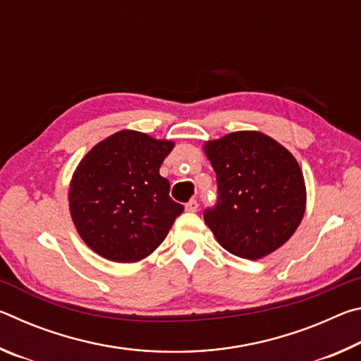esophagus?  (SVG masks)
I'll return each mask as SVG.
<instances>
[{
    "label": "esophagus",
    "mask_w": 361,
    "mask_h": 361,
    "mask_svg": "<svg viewBox=\"0 0 361 361\" xmlns=\"http://www.w3.org/2000/svg\"><path fill=\"white\" fill-rule=\"evenodd\" d=\"M197 207H199L197 200L191 199V200H189V202L186 204V210H188V212H195V210H197Z\"/></svg>",
    "instance_id": "1"
}]
</instances>
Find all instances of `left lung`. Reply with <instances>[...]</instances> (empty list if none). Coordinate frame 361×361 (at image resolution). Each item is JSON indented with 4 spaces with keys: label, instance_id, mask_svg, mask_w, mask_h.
I'll return each mask as SVG.
<instances>
[{
    "label": "left lung",
    "instance_id": "1",
    "mask_svg": "<svg viewBox=\"0 0 361 361\" xmlns=\"http://www.w3.org/2000/svg\"><path fill=\"white\" fill-rule=\"evenodd\" d=\"M218 197L204 219L229 253L259 259L295 234L305 210L304 176L296 159L259 132H234L207 142Z\"/></svg>",
    "mask_w": 361,
    "mask_h": 361
}]
</instances>
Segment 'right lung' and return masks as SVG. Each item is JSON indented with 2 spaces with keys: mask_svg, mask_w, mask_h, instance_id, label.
<instances>
[{
  "mask_svg": "<svg viewBox=\"0 0 361 361\" xmlns=\"http://www.w3.org/2000/svg\"><path fill=\"white\" fill-rule=\"evenodd\" d=\"M173 143L121 130L95 145L70 185V212L79 235L103 258L135 262L161 245L185 207L159 173Z\"/></svg>",
  "mask_w": 361,
  "mask_h": 361,
  "instance_id": "1",
  "label": "right lung"
}]
</instances>
